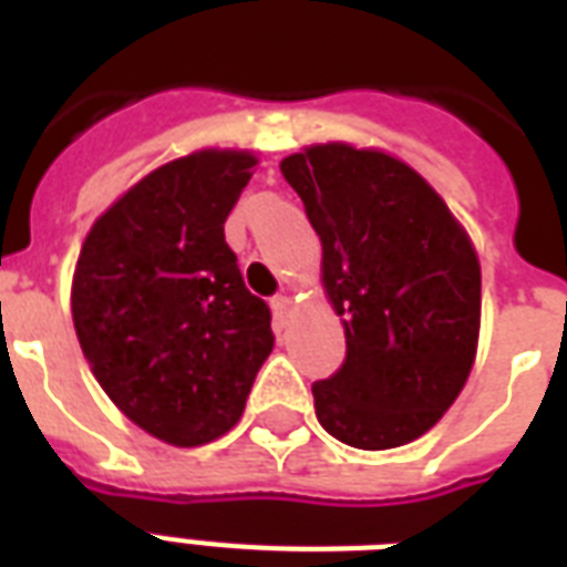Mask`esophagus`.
Masks as SVG:
<instances>
[{
  "label": "esophagus",
  "mask_w": 567,
  "mask_h": 567,
  "mask_svg": "<svg viewBox=\"0 0 567 567\" xmlns=\"http://www.w3.org/2000/svg\"><path fill=\"white\" fill-rule=\"evenodd\" d=\"M270 306H274V318L279 320V323H285V320L291 318L293 300L288 297V293H279V297H274V300H270Z\"/></svg>",
  "instance_id": "1"
}]
</instances>
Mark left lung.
Masks as SVG:
<instances>
[{
  "mask_svg": "<svg viewBox=\"0 0 567 567\" xmlns=\"http://www.w3.org/2000/svg\"><path fill=\"white\" fill-rule=\"evenodd\" d=\"M279 171L323 247V288L344 323L341 371L311 385L320 426L359 450L421 439L476 359L480 258L409 164L350 144L306 146Z\"/></svg>",
  "mask_w": 567,
  "mask_h": 567,
  "instance_id": "8db88e82",
  "label": "left lung"
}]
</instances>
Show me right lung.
<instances>
[{"mask_svg":"<svg viewBox=\"0 0 567 567\" xmlns=\"http://www.w3.org/2000/svg\"><path fill=\"white\" fill-rule=\"evenodd\" d=\"M256 164L244 150L164 164L96 217L75 261L70 306L93 377L173 447L226 435L274 350L270 309L223 235Z\"/></svg>","mask_w":567,"mask_h":567,"instance_id":"1","label":"right lung"}]
</instances>
